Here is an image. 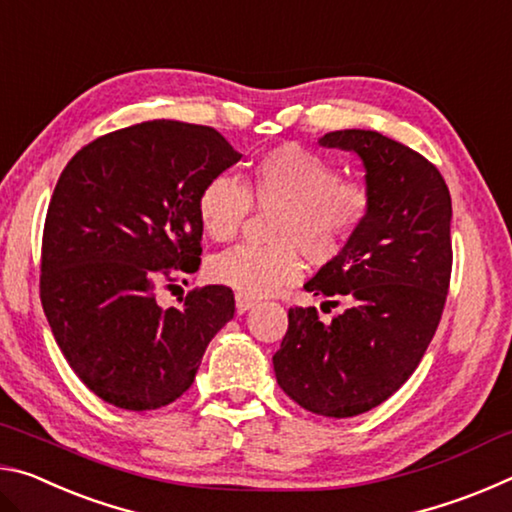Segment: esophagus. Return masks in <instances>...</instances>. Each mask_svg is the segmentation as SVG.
<instances>
[{
    "instance_id": "esophagus-1",
    "label": "esophagus",
    "mask_w": 512,
    "mask_h": 512,
    "mask_svg": "<svg viewBox=\"0 0 512 512\" xmlns=\"http://www.w3.org/2000/svg\"><path fill=\"white\" fill-rule=\"evenodd\" d=\"M235 302H237V309L241 311V314H244V311H248V309H253V307L257 305V300H255V298L241 296V293H237V298H235Z\"/></svg>"
}]
</instances>
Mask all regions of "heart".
I'll list each match as a JSON object with an SVG mask.
<instances>
[{
    "label": "heart",
    "instance_id": "heart-1",
    "mask_svg": "<svg viewBox=\"0 0 512 512\" xmlns=\"http://www.w3.org/2000/svg\"><path fill=\"white\" fill-rule=\"evenodd\" d=\"M277 212L268 239L273 246H235L207 264L216 284L241 296L262 298L296 282L302 255L311 264H329L343 253L370 214V192L357 180L298 144L266 151L244 183L232 176L207 180L196 198L205 235L214 241L237 237L250 207Z\"/></svg>",
    "mask_w": 512,
    "mask_h": 512
}]
</instances>
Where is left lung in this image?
Here are the masks:
<instances>
[{"mask_svg": "<svg viewBox=\"0 0 512 512\" xmlns=\"http://www.w3.org/2000/svg\"><path fill=\"white\" fill-rule=\"evenodd\" d=\"M366 167L370 214L305 289L345 309L332 323L291 307L273 354L277 384L325 418H352L386 402L427 352L452 277V198L436 164L375 131L327 133Z\"/></svg>", "mask_w": 512, "mask_h": 512, "instance_id": "8db88e82", "label": "left lung"}]
</instances>
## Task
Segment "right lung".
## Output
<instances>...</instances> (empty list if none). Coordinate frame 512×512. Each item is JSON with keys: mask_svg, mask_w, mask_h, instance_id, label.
Listing matches in <instances>:
<instances>
[{"mask_svg": "<svg viewBox=\"0 0 512 512\" xmlns=\"http://www.w3.org/2000/svg\"><path fill=\"white\" fill-rule=\"evenodd\" d=\"M241 155L210 126L153 119L74 155L49 201L40 300L60 352L90 391L153 411L194 384L207 343L235 316V293L207 284L162 309L201 264L196 198Z\"/></svg>", "mask_w": 512, "mask_h": 512, "instance_id": "right-lung-1", "label": "right lung"}]
</instances>
